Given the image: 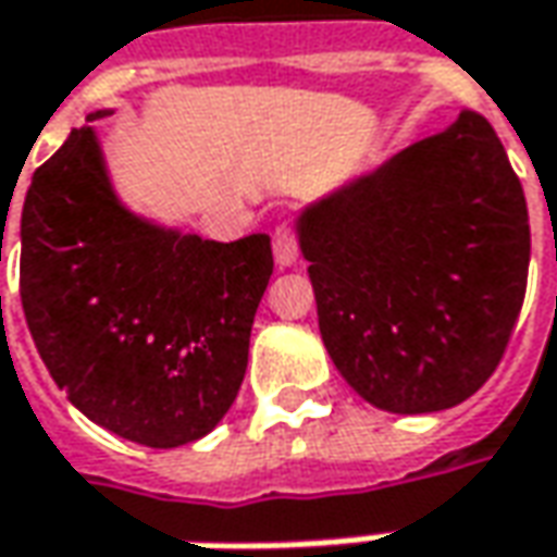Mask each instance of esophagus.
I'll use <instances>...</instances> for the list:
<instances>
[{
    "label": "esophagus",
    "instance_id": "esophagus-1",
    "mask_svg": "<svg viewBox=\"0 0 557 557\" xmlns=\"http://www.w3.org/2000/svg\"><path fill=\"white\" fill-rule=\"evenodd\" d=\"M272 253H275V263L278 267H294L297 263V257H300V245H297V233L282 223L275 235H272Z\"/></svg>",
    "mask_w": 557,
    "mask_h": 557
}]
</instances>
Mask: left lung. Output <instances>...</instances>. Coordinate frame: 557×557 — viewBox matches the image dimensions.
Wrapping results in <instances>:
<instances>
[{
  "label": "left lung",
  "instance_id": "1",
  "mask_svg": "<svg viewBox=\"0 0 557 557\" xmlns=\"http://www.w3.org/2000/svg\"><path fill=\"white\" fill-rule=\"evenodd\" d=\"M324 349L389 413H432L487 383L524 304L531 223L484 115L395 152L297 218Z\"/></svg>",
  "mask_w": 557,
  "mask_h": 557
}]
</instances>
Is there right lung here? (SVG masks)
Here are the masks:
<instances>
[{"label": "right lung", "mask_w": 557, "mask_h": 557, "mask_svg": "<svg viewBox=\"0 0 557 557\" xmlns=\"http://www.w3.org/2000/svg\"><path fill=\"white\" fill-rule=\"evenodd\" d=\"M270 275L267 233L223 245L128 211L95 125L73 128L26 189V327L66 398L128 442L181 447L218 426Z\"/></svg>", "instance_id": "right-lung-1"}]
</instances>
